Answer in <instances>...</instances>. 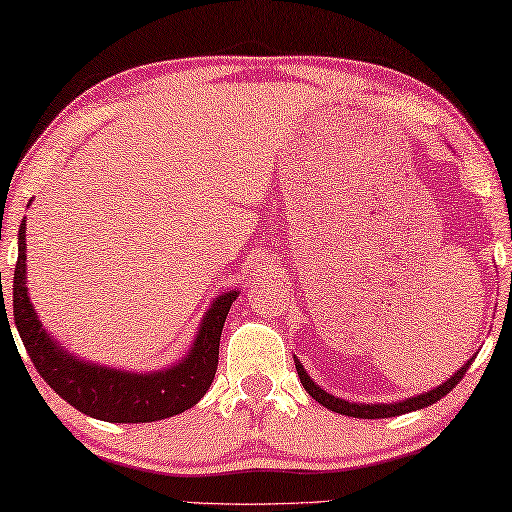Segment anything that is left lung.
I'll return each instance as SVG.
<instances>
[{"mask_svg":"<svg viewBox=\"0 0 512 512\" xmlns=\"http://www.w3.org/2000/svg\"><path fill=\"white\" fill-rule=\"evenodd\" d=\"M474 356L467 360V363L460 367V370L451 376V379H447L442 385H438V388L426 392V395H417V397H410L406 401H397V404H351V401H345V399H338L329 395V392H324L322 388H317V385L311 381V376L306 374L304 365L299 363V360H295L297 363V374L301 379V385H304L308 395H311L315 401H320V404L324 408L333 410V413H340V415H347V417H360V420H376V417H397V415H404V413H410V410H420V408H426L435 404V401H440L445 395H449L451 390L456 388V385L460 383V379H463L465 372L469 370V365H472Z\"/></svg>","mask_w":512,"mask_h":512,"instance_id":"1","label":"left lung"}]
</instances>
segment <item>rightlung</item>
<instances>
[{
  "label": "right lung",
  "mask_w": 512,
  "mask_h": 512,
  "mask_svg": "<svg viewBox=\"0 0 512 512\" xmlns=\"http://www.w3.org/2000/svg\"><path fill=\"white\" fill-rule=\"evenodd\" d=\"M27 220H22L18 231V263L13 276V320L18 326L22 345L27 349L33 367L47 381L56 395H61L67 404L81 413L104 422L138 424L156 422L165 417L179 415L197 404L211 388L220 356V335L229 308L236 301L238 292H226L213 301L211 311L206 313L199 326L197 340L190 354L179 365L170 370L154 374H131L120 370H108L102 365L81 363L63 351L52 340L38 315L33 311L27 286ZM4 297V295H2ZM2 320L8 322L6 304L2 299ZM11 329V324H8Z\"/></svg>",
  "instance_id": "1"
}]
</instances>
